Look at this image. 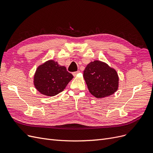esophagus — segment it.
Listing matches in <instances>:
<instances>
[{
	"label": "esophagus",
	"mask_w": 153,
	"mask_h": 153,
	"mask_svg": "<svg viewBox=\"0 0 153 153\" xmlns=\"http://www.w3.org/2000/svg\"><path fill=\"white\" fill-rule=\"evenodd\" d=\"M80 71H75V72H73V76H76L78 73H80Z\"/></svg>",
	"instance_id": "obj_1"
}]
</instances>
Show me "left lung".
<instances>
[{"label": "left lung", "instance_id": "1", "mask_svg": "<svg viewBox=\"0 0 153 153\" xmlns=\"http://www.w3.org/2000/svg\"><path fill=\"white\" fill-rule=\"evenodd\" d=\"M83 76L91 94L97 98L109 96L118 89L117 73L105 62H91L86 66Z\"/></svg>", "mask_w": 153, "mask_h": 153}]
</instances>
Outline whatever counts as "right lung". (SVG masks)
Here are the masks:
<instances>
[{"mask_svg": "<svg viewBox=\"0 0 153 153\" xmlns=\"http://www.w3.org/2000/svg\"><path fill=\"white\" fill-rule=\"evenodd\" d=\"M73 76L65 66L49 60L37 68L34 76V85L41 94L54 96L64 91Z\"/></svg>", "mask_w": 153, "mask_h": 153, "instance_id": "right-lung-1", "label": "right lung"}]
</instances>
